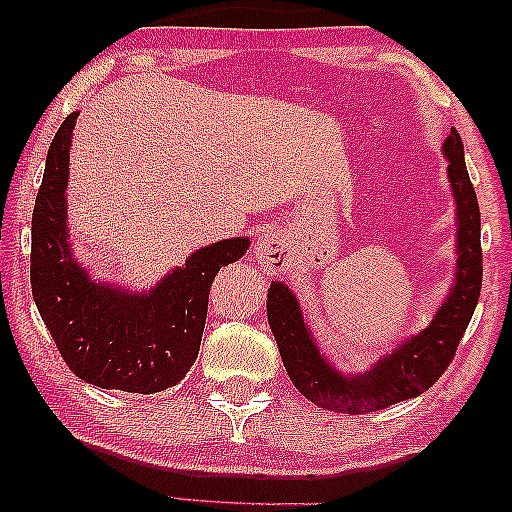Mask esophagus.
I'll list each match as a JSON object with an SVG mask.
<instances>
[{"label": "esophagus", "mask_w": 512, "mask_h": 512, "mask_svg": "<svg viewBox=\"0 0 512 512\" xmlns=\"http://www.w3.org/2000/svg\"><path fill=\"white\" fill-rule=\"evenodd\" d=\"M254 256L267 272L283 270L292 256V242L283 231H267L265 236L256 242Z\"/></svg>", "instance_id": "esophagus-1"}]
</instances>
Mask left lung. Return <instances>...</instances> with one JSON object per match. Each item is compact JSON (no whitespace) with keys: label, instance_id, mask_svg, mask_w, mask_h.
<instances>
[{"label":"left lung","instance_id":"8db88e82","mask_svg":"<svg viewBox=\"0 0 512 512\" xmlns=\"http://www.w3.org/2000/svg\"><path fill=\"white\" fill-rule=\"evenodd\" d=\"M442 152L449 161V183L458 215V270L449 297L422 333L401 342L370 372L345 376L320 354L292 290L286 283L272 281L267 292V320L283 365L301 395L324 410L360 415L420 397L454 360L481 295V213L465 167L463 140L456 129H451Z\"/></svg>","mask_w":512,"mask_h":512}]
</instances>
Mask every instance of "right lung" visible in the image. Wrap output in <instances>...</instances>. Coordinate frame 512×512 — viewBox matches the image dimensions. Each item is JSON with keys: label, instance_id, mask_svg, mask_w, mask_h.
Segmentation results:
<instances>
[{"label": "right lung", "instance_id": "obj_1", "mask_svg": "<svg viewBox=\"0 0 512 512\" xmlns=\"http://www.w3.org/2000/svg\"><path fill=\"white\" fill-rule=\"evenodd\" d=\"M79 111L49 145L31 217V292L65 365L104 390L152 395L195 365L215 274L236 263L247 238L201 247L149 292L92 281L74 261L67 231L70 142Z\"/></svg>", "mask_w": 512, "mask_h": 512}]
</instances>
